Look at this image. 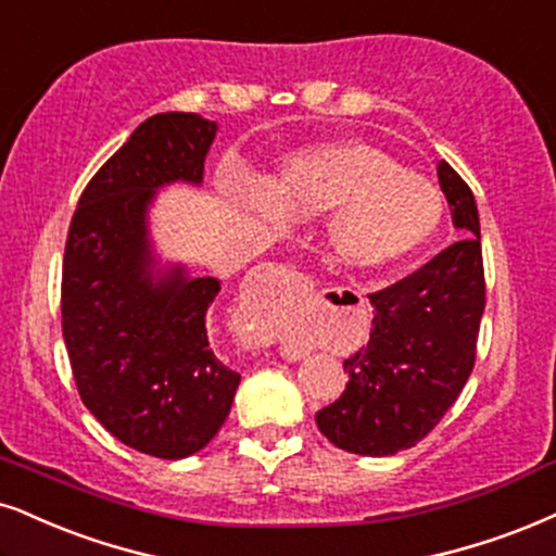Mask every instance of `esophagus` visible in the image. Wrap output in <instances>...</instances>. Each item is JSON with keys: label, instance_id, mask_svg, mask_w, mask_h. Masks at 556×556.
<instances>
[{"label": "esophagus", "instance_id": "esophagus-1", "mask_svg": "<svg viewBox=\"0 0 556 556\" xmlns=\"http://www.w3.org/2000/svg\"><path fill=\"white\" fill-rule=\"evenodd\" d=\"M265 270H267V273H273V276H286V278L293 276V273L289 270V267H283V265H267Z\"/></svg>", "mask_w": 556, "mask_h": 556}]
</instances>
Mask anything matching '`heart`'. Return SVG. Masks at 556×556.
I'll list each match as a JSON object with an SVG mask.
<instances>
[{"label": "heart", "instance_id": "obj_1", "mask_svg": "<svg viewBox=\"0 0 556 556\" xmlns=\"http://www.w3.org/2000/svg\"><path fill=\"white\" fill-rule=\"evenodd\" d=\"M255 222L283 226L289 214L327 217V247L340 265L383 270L409 260L443 224L438 185L400 167L392 154L366 141H332L299 149L278 162L267 188L239 198Z\"/></svg>", "mask_w": 556, "mask_h": 556}]
</instances>
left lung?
<instances>
[{
  "instance_id": "obj_1",
  "label": "left lung",
  "mask_w": 556,
  "mask_h": 556,
  "mask_svg": "<svg viewBox=\"0 0 556 556\" xmlns=\"http://www.w3.org/2000/svg\"><path fill=\"white\" fill-rule=\"evenodd\" d=\"M438 182L462 239L400 283L371 293L368 345L345 361V392L317 413L327 441L358 456H394L422 441L475 368L484 314L479 214L448 162Z\"/></svg>"
}]
</instances>
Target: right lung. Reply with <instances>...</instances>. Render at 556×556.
I'll return each mask as SVG.
<instances>
[{
	"instance_id": "add662e5",
	"label": "right lung",
	"mask_w": 556,
	"mask_h": 556,
	"mask_svg": "<svg viewBox=\"0 0 556 556\" xmlns=\"http://www.w3.org/2000/svg\"><path fill=\"white\" fill-rule=\"evenodd\" d=\"M218 123L156 113L89 180L68 226L61 319L85 407L128 448L193 456L229 415L239 387L208 345L222 280L190 276L152 239L160 190L201 188Z\"/></svg>"
}]
</instances>
